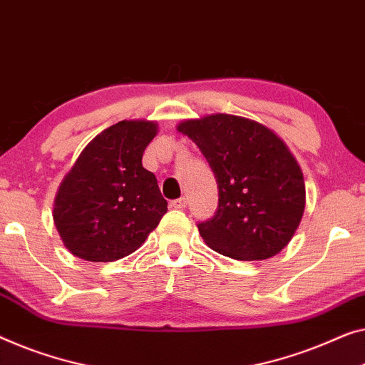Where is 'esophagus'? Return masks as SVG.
<instances>
[{"label":"esophagus","instance_id":"34e87169","mask_svg":"<svg viewBox=\"0 0 365 365\" xmlns=\"http://www.w3.org/2000/svg\"><path fill=\"white\" fill-rule=\"evenodd\" d=\"M171 209H186V205H187V200L184 199V197H179V199H176V200H171Z\"/></svg>","mask_w":365,"mask_h":365}]
</instances>
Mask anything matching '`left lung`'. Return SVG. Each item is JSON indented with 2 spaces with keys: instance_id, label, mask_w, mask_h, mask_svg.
Here are the masks:
<instances>
[{
  "instance_id": "8db88e82",
  "label": "left lung",
  "mask_w": 365,
  "mask_h": 365,
  "mask_svg": "<svg viewBox=\"0 0 365 365\" xmlns=\"http://www.w3.org/2000/svg\"><path fill=\"white\" fill-rule=\"evenodd\" d=\"M176 130L197 145L217 181V212L197 225L205 244L247 262L282 252L306 204L303 171L284 141L255 120L227 113L182 120Z\"/></svg>"
}]
</instances>
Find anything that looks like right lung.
<instances>
[{"label":"right lung","mask_w":365,"mask_h":365,"mask_svg":"<svg viewBox=\"0 0 365 365\" xmlns=\"http://www.w3.org/2000/svg\"><path fill=\"white\" fill-rule=\"evenodd\" d=\"M158 135L153 120L118 121L83 148L54 199L56 229L73 257L120 260L145 244L168 212L141 158Z\"/></svg>","instance_id":"obj_1"}]
</instances>
